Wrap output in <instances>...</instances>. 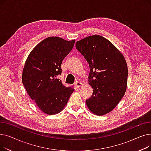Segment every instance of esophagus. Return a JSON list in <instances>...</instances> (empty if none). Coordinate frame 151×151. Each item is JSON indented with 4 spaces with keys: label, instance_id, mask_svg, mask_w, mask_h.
<instances>
[{
    "label": "esophagus",
    "instance_id": "obj_1",
    "mask_svg": "<svg viewBox=\"0 0 151 151\" xmlns=\"http://www.w3.org/2000/svg\"><path fill=\"white\" fill-rule=\"evenodd\" d=\"M83 85L82 83L81 82H80V81H76L75 83V86L77 88H80V87Z\"/></svg>",
    "mask_w": 151,
    "mask_h": 151
}]
</instances>
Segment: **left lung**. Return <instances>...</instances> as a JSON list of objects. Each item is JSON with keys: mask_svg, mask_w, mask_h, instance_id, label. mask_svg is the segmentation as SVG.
Listing matches in <instances>:
<instances>
[{"mask_svg": "<svg viewBox=\"0 0 151 151\" xmlns=\"http://www.w3.org/2000/svg\"><path fill=\"white\" fill-rule=\"evenodd\" d=\"M76 48L90 68L89 84L93 94L86 104L92 113L105 115L111 111L125 94L128 77L126 60L113 43L99 35L78 41Z\"/></svg>", "mask_w": 151, "mask_h": 151, "instance_id": "left-lung-1", "label": "left lung"}]
</instances>
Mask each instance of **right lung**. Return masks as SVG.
I'll list each match as a JSON object with an SVG mask.
<instances>
[{
	"label": "right lung",
	"instance_id": "right-lung-1",
	"mask_svg": "<svg viewBox=\"0 0 151 151\" xmlns=\"http://www.w3.org/2000/svg\"><path fill=\"white\" fill-rule=\"evenodd\" d=\"M75 40L67 41L58 37H47L32 50L25 62L22 84L37 106L47 114L60 113L75 91L57 78L61 64L73 47Z\"/></svg>",
	"mask_w": 151,
	"mask_h": 151
}]
</instances>
